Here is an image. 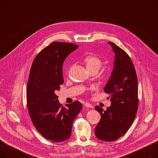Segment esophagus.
I'll use <instances>...</instances> for the list:
<instances>
[{"label":"esophagus","instance_id":"34e87169","mask_svg":"<svg viewBox=\"0 0 158 158\" xmlns=\"http://www.w3.org/2000/svg\"><path fill=\"white\" fill-rule=\"evenodd\" d=\"M85 106V107H93V106H92V105L91 104H89V103H88V102H86V103H85V104H84Z\"/></svg>","mask_w":158,"mask_h":158}]
</instances>
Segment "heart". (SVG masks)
<instances>
[{
  "mask_svg": "<svg viewBox=\"0 0 158 158\" xmlns=\"http://www.w3.org/2000/svg\"><path fill=\"white\" fill-rule=\"evenodd\" d=\"M85 63L89 72L98 71L102 64V61L98 56L91 54L86 56L84 59Z\"/></svg>",
  "mask_w": 158,
  "mask_h": 158,
  "instance_id": "obj_1",
  "label": "heart"
}]
</instances>
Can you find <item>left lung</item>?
<instances>
[{
  "instance_id": "8db88e82",
  "label": "left lung",
  "mask_w": 158,
  "mask_h": 158,
  "mask_svg": "<svg viewBox=\"0 0 158 158\" xmlns=\"http://www.w3.org/2000/svg\"><path fill=\"white\" fill-rule=\"evenodd\" d=\"M115 55L111 76L104 88L110 95L111 106L106 111L98 106L96 111L101 118L95 127L96 137L105 142L117 140L131 127L138 108V80L135 66L129 56L111 41Z\"/></svg>"
}]
</instances>
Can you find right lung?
Segmentation results:
<instances>
[{
  "mask_svg": "<svg viewBox=\"0 0 158 158\" xmlns=\"http://www.w3.org/2000/svg\"><path fill=\"white\" fill-rule=\"evenodd\" d=\"M77 48L76 44L54 41L37 54L30 70L26 91L29 114L37 131L53 142L70 137L73 122L82 107L77 101L64 107L55 94L64 82L63 62Z\"/></svg>",
  "mask_w": 158,
  "mask_h": 158,
  "instance_id": "1",
  "label": "right lung"
}]
</instances>
